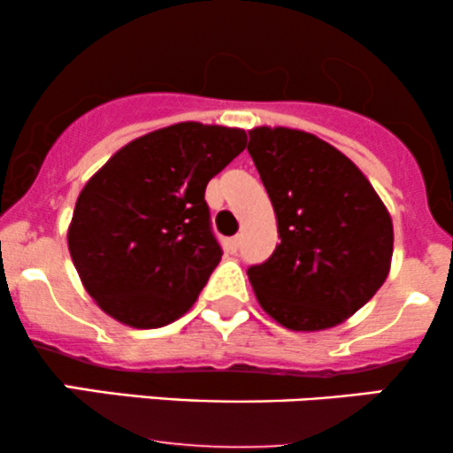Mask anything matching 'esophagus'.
Returning a JSON list of instances; mask_svg holds the SVG:
<instances>
[{"label":"esophagus","mask_w":453,"mask_h":453,"mask_svg":"<svg viewBox=\"0 0 453 453\" xmlns=\"http://www.w3.org/2000/svg\"><path fill=\"white\" fill-rule=\"evenodd\" d=\"M238 247H241V236H232L230 241H227V249H230L232 253H236Z\"/></svg>","instance_id":"1"}]
</instances>
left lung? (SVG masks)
Masks as SVG:
<instances>
[{
	"instance_id": "left-lung-1",
	"label": "left lung",
	"mask_w": 453,
	"mask_h": 453,
	"mask_svg": "<svg viewBox=\"0 0 453 453\" xmlns=\"http://www.w3.org/2000/svg\"><path fill=\"white\" fill-rule=\"evenodd\" d=\"M249 155L280 242L247 270L259 304L289 330H326L362 309L389 273V212L349 157L313 134L249 132Z\"/></svg>"
}]
</instances>
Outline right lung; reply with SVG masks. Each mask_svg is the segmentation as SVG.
<instances>
[{
	"label": "right lung",
	"mask_w": 453,
	"mask_h": 453,
	"mask_svg": "<svg viewBox=\"0 0 453 453\" xmlns=\"http://www.w3.org/2000/svg\"><path fill=\"white\" fill-rule=\"evenodd\" d=\"M244 144L242 129L176 123L132 140L91 176L67 247L102 311L161 327L191 309L223 256L206 185Z\"/></svg>",
	"instance_id": "obj_1"
}]
</instances>
